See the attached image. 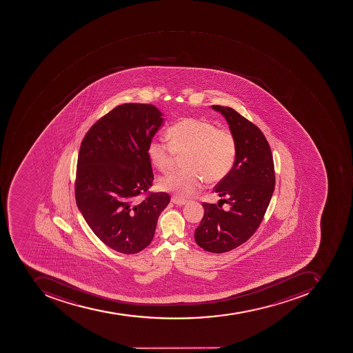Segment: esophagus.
I'll return each mask as SVG.
<instances>
[{
	"label": "esophagus",
	"instance_id": "esophagus-1",
	"mask_svg": "<svg viewBox=\"0 0 353 353\" xmlns=\"http://www.w3.org/2000/svg\"><path fill=\"white\" fill-rule=\"evenodd\" d=\"M172 203H174L175 205H178V206H183V205L187 204V201L185 199H179L177 197H172Z\"/></svg>",
	"mask_w": 353,
	"mask_h": 353
}]
</instances>
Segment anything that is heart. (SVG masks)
<instances>
[{"mask_svg": "<svg viewBox=\"0 0 353 353\" xmlns=\"http://www.w3.org/2000/svg\"><path fill=\"white\" fill-rule=\"evenodd\" d=\"M168 144L163 139H152L147 154L159 170L166 173L174 165L176 154L183 156L185 170H177L159 180V188L179 199L192 196L206 183H218L233 168L236 141L225 130L197 118H185L168 131Z\"/></svg>", "mask_w": 353, "mask_h": 353, "instance_id": "b5f03b06", "label": "heart"}]
</instances>
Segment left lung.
Returning <instances> with one entry per match:
<instances>
[{
    "label": "left lung",
    "instance_id": "1",
    "mask_svg": "<svg viewBox=\"0 0 353 353\" xmlns=\"http://www.w3.org/2000/svg\"><path fill=\"white\" fill-rule=\"evenodd\" d=\"M212 110L223 116L236 141L233 168L214 188L230 210L204 203L194 239L204 250L223 253L248 241L258 229L274 192L275 170L270 145L256 125L233 108L212 105Z\"/></svg>",
    "mask_w": 353,
    "mask_h": 353
}]
</instances>
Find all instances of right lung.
Wrapping results in <instances>:
<instances>
[{"label": "right lung", "mask_w": 353, "mask_h": 353, "mask_svg": "<svg viewBox=\"0 0 353 353\" xmlns=\"http://www.w3.org/2000/svg\"><path fill=\"white\" fill-rule=\"evenodd\" d=\"M151 104H122L85 134L78 154L75 196L78 210L93 233L112 250L139 252L151 243L166 193L139 202L154 180L148 143L164 124Z\"/></svg>", "instance_id": "obj_1"}]
</instances>
